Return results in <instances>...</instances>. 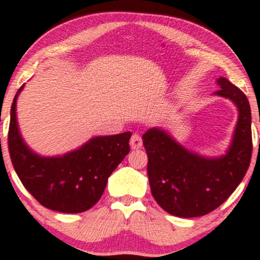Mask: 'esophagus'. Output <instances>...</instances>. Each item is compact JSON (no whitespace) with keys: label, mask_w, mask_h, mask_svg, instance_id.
<instances>
[{"label":"esophagus","mask_w":260,"mask_h":260,"mask_svg":"<svg viewBox=\"0 0 260 260\" xmlns=\"http://www.w3.org/2000/svg\"><path fill=\"white\" fill-rule=\"evenodd\" d=\"M129 144L132 149H139L140 147H142L143 142H142V138H140L139 134H133L132 138H131Z\"/></svg>","instance_id":"obj_1"}]
</instances>
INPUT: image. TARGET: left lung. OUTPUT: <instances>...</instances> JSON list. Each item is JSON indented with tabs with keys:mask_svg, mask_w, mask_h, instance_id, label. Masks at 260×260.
<instances>
[{
	"mask_svg": "<svg viewBox=\"0 0 260 260\" xmlns=\"http://www.w3.org/2000/svg\"><path fill=\"white\" fill-rule=\"evenodd\" d=\"M216 84L220 89L215 94L234 101L240 112L228 154L205 159L159 128L143 134L151 194L171 215L197 217L211 213L234 193L249 168L253 144L248 99L226 78H217Z\"/></svg>",
	"mask_w": 260,
	"mask_h": 260,
	"instance_id": "8db88e82",
	"label": "left lung"
}]
</instances>
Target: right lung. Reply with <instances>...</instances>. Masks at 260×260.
Wrapping results in <instances>:
<instances>
[{
	"instance_id": "obj_1",
	"label": "right lung",
	"mask_w": 260,
	"mask_h": 260,
	"mask_svg": "<svg viewBox=\"0 0 260 260\" xmlns=\"http://www.w3.org/2000/svg\"><path fill=\"white\" fill-rule=\"evenodd\" d=\"M11 107L8 150L23 186L41 205L59 213H83L94 207L107 178L129 153L131 132L96 137L78 150L57 157H41L23 142L17 126L16 103Z\"/></svg>"
}]
</instances>
